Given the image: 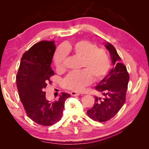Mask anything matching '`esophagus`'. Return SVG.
Segmentation results:
<instances>
[{"label": "esophagus", "mask_w": 149, "mask_h": 149, "mask_svg": "<svg viewBox=\"0 0 149 149\" xmlns=\"http://www.w3.org/2000/svg\"><path fill=\"white\" fill-rule=\"evenodd\" d=\"M71 95L72 96H77L79 95V93L76 92V91H71Z\"/></svg>", "instance_id": "esophagus-1"}]
</instances>
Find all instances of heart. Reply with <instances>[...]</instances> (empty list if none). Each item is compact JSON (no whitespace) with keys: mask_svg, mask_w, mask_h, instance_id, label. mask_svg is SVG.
<instances>
[{"mask_svg":"<svg viewBox=\"0 0 149 149\" xmlns=\"http://www.w3.org/2000/svg\"><path fill=\"white\" fill-rule=\"evenodd\" d=\"M66 53L81 58L79 68L83 70L70 73L63 80L65 88L81 91L91 84L93 78L95 81L101 79L109 70L110 60L106 52L86 40H80L73 44H66L58 48L54 56L57 71L65 70Z\"/></svg>","mask_w":149,"mask_h":149,"instance_id":"b5f03b06","label":"heart"}]
</instances>
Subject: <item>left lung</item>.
I'll return each mask as SVG.
<instances>
[{"label": "left lung", "mask_w": 149, "mask_h": 149, "mask_svg": "<svg viewBox=\"0 0 149 149\" xmlns=\"http://www.w3.org/2000/svg\"><path fill=\"white\" fill-rule=\"evenodd\" d=\"M109 51L113 68L95 87L104 96L103 98L95 97V102L87 114L94 120L106 122L118 113L125 101L129 76L125 66L116 48L109 42L104 43Z\"/></svg>", "instance_id": "8db88e82"}]
</instances>
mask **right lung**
<instances>
[{
	"label": "right lung",
	"instance_id": "obj_1",
	"mask_svg": "<svg viewBox=\"0 0 149 149\" xmlns=\"http://www.w3.org/2000/svg\"><path fill=\"white\" fill-rule=\"evenodd\" d=\"M55 41H42L25 52L17 74L19 97L28 117L37 124L52 125L62 117L65 101L71 96L61 93L54 102L46 99L44 89L54 74L51 63L55 52Z\"/></svg>",
	"mask_w": 149,
	"mask_h": 149
}]
</instances>
